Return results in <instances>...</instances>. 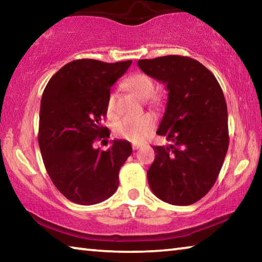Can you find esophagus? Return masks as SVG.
<instances>
[{"instance_id": "34e87169", "label": "esophagus", "mask_w": 262, "mask_h": 262, "mask_svg": "<svg viewBox=\"0 0 262 262\" xmlns=\"http://www.w3.org/2000/svg\"><path fill=\"white\" fill-rule=\"evenodd\" d=\"M140 148H141V144H133V149H134V150H137Z\"/></svg>"}]
</instances>
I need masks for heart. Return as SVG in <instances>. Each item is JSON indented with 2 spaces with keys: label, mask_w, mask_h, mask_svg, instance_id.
<instances>
[{
  "label": "heart",
  "mask_w": 262,
  "mask_h": 262,
  "mask_svg": "<svg viewBox=\"0 0 262 262\" xmlns=\"http://www.w3.org/2000/svg\"><path fill=\"white\" fill-rule=\"evenodd\" d=\"M123 86L127 91L134 95L141 100L149 99V105L154 108H158L162 105V97L155 94L156 85L151 76L145 73H135L128 76ZM115 99H117V92H111L106 101V113L108 117L113 118L117 115L115 108ZM155 119L151 114H143L139 118H126L121 121L115 123L114 133L115 135L121 139L128 140L130 142H141L154 130Z\"/></svg>",
  "instance_id": "1"
}]
</instances>
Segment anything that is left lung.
I'll return each mask as SVG.
<instances>
[{
  "mask_svg": "<svg viewBox=\"0 0 262 262\" xmlns=\"http://www.w3.org/2000/svg\"><path fill=\"white\" fill-rule=\"evenodd\" d=\"M137 64L168 91L157 134L171 144L152 147L156 157L147 173L149 186L164 202L193 205L216 183L229 148L223 91L210 70L188 56L166 55Z\"/></svg>",
  "mask_w": 262,
  "mask_h": 262,
  "instance_id": "1",
  "label": "left lung"
}]
</instances>
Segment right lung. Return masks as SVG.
I'll return each mask as SVG.
<instances>
[{
    "mask_svg": "<svg viewBox=\"0 0 262 262\" xmlns=\"http://www.w3.org/2000/svg\"><path fill=\"white\" fill-rule=\"evenodd\" d=\"M130 64V60H75L53 75L43 90L38 134L42 161L59 192L77 205L112 196L120 167L133 151L123 140L113 141L106 151L95 148L97 141L110 136L101 122L111 86Z\"/></svg>",
    "mask_w": 262,
    "mask_h": 262,
    "instance_id": "right-lung-1",
    "label": "right lung"
}]
</instances>
